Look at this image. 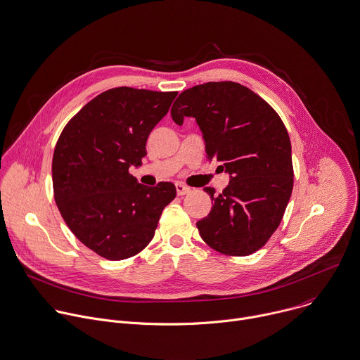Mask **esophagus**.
<instances>
[{
  "label": "esophagus",
  "mask_w": 360,
  "mask_h": 360,
  "mask_svg": "<svg viewBox=\"0 0 360 360\" xmlns=\"http://www.w3.org/2000/svg\"><path fill=\"white\" fill-rule=\"evenodd\" d=\"M175 186H176V193H178L179 196H182V195H186V193L191 191V188L185 186L184 184H176Z\"/></svg>",
  "instance_id": "obj_1"
}]
</instances>
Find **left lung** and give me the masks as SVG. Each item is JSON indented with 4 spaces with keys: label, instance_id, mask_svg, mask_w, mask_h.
<instances>
[{
    "label": "left lung",
    "instance_id": "8db88e82",
    "mask_svg": "<svg viewBox=\"0 0 360 360\" xmlns=\"http://www.w3.org/2000/svg\"><path fill=\"white\" fill-rule=\"evenodd\" d=\"M182 126L193 117L206 157L230 175L221 193L207 186L213 206L196 223L203 242L227 256H249L277 230L294 185L291 143L274 108L234 82H207L186 89L171 108Z\"/></svg>",
    "mask_w": 360,
    "mask_h": 360
}]
</instances>
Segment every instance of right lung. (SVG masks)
<instances>
[{"instance_id":"right-lung-1","label":"right lung","mask_w":360,"mask_h":360,"mask_svg":"<svg viewBox=\"0 0 360 360\" xmlns=\"http://www.w3.org/2000/svg\"><path fill=\"white\" fill-rule=\"evenodd\" d=\"M176 94L126 86L103 91L56 143L52 182L59 212L79 240L107 260L144 250L176 196L174 184L146 186L129 172L143 164L147 139Z\"/></svg>"}]
</instances>
